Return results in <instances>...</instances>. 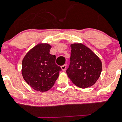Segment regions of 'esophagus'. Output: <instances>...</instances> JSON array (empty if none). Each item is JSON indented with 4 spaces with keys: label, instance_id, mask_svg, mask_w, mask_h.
Here are the masks:
<instances>
[{
    "label": "esophagus",
    "instance_id": "34e87169",
    "mask_svg": "<svg viewBox=\"0 0 122 122\" xmlns=\"http://www.w3.org/2000/svg\"><path fill=\"white\" fill-rule=\"evenodd\" d=\"M66 68H67V65L66 64H64V65H63V66H61V69H62V70L63 71H66Z\"/></svg>",
    "mask_w": 122,
    "mask_h": 122
}]
</instances>
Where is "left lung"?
<instances>
[{"label":"left lung","instance_id":"left-lung-1","mask_svg":"<svg viewBox=\"0 0 122 122\" xmlns=\"http://www.w3.org/2000/svg\"><path fill=\"white\" fill-rule=\"evenodd\" d=\"M70 62L66 72L71 81L80 88L95 84L102 70V62L90 49L82 44L71 45Z\"/></svg>","mask_w":122,"mask_h":122}]
</instances>
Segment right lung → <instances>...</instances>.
<instances>
[{
	"instance_id": "1",
	"label": "right lung",
	"mask_w": 122,
	"mask_h": 122,
	"mask_svg": "<svg viewBox=\"0 0 122 122\" xmlns=\"http://www.w3.org/2000/svg\"><path fill=\"white\" fill-rule=\"evenodd\" d=\"M51 46L39 44L28 52L22 61V74L34 90L46 92L54 86L62 70L55 64L56 56L50 54Z\"/></svg>"
}]
</instances>
